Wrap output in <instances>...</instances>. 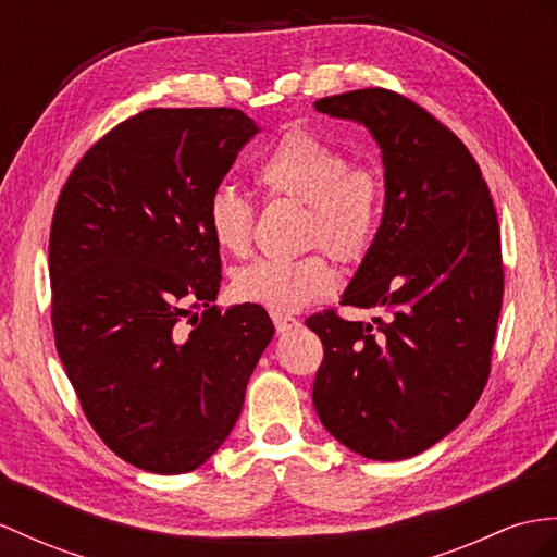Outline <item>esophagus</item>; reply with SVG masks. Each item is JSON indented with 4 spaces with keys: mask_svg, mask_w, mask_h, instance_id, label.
I'll return each mask as SVG.
<instances>
[{
    "mask_svg": "<svg viewBox=\"0 0 557 557\" xmlns=\"http://www.w3.org/2000/svg\"><path fill=\"white\" fill-rule=\"evenodd\" d=\"M271 321H274L278 333H288V331L300 329V321H297V319L290 317V314H278V311H274V314H271Z\"/></svg>",
    "mask_w": 557,
    "mask_h": 557,
    "instance_id": "1",
    "label": "esophagus"
}]
</instances>
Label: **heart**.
I'll list each match as a JSON object with an SVG mask.
<instances>
[{
	"label": "heart",
	"mask_w": 557,
	"mask_h": 557,
	"mask_svg": "<svg viewBox=\"0 0 557 557\" xmlns=\"http://www.w3.org/2000/svg\"><path fill=\"white\" fill-rule=\"evenodd\" d=\"M255 184L267 198L307 206V240L335 260L357 264L369 257L385 212V180L371 162H349L343 146L311 127H293L255 162ZM206 226L228 255H246L255 208L238 188L216 186L206 206ZM335 269L323 252L297 260H257L234 271L236 300L271 311H297L335 290Z\"/></svg>",
	"instance_id": "heart-1"
}]
</instances>
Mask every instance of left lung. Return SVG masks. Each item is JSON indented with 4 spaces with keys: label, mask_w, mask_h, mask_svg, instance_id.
<instances>
[{
    "label": "left lung",
    "mask_w": 557,
    "mask_h": 557,
    "mask_svg": "<svg viewBox=\"0 0 557 557\" xmlns=\"http://www.w3.org/2000/svg\"><path fill=\"white\" fill-rule=\"evenodd\" d=\"M319 113L361 122L383 151L381 234L341 305L305 323L321 337L314 399L323 428L373 460L430 449L466 420L490 381L504 260L496 208L466 144L397 91L325 97Z\"/></svg>",
    "instance_id": "1"
}]
</instances>
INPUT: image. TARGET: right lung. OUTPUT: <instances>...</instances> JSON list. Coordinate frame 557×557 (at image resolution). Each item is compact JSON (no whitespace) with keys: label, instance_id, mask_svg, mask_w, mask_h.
Masks as SVG:
<instances>
[{"label":"right lung","instance_id":"1","mask_svg":"<svg viewBox=\"0 0 557 557\" xmlns=\"http://www.w3.org/2000/svg\"><path fill=\"white\" fill-rule=\"evenodd\" d=\"M255 134L238 108H146L79 158L53 210L59 357L108 449L148 472H191L220 449L274 337L264 307L212 305L206 206Z\"/></svg>","mask_w":557,"mask_h":557}]
</instances>
